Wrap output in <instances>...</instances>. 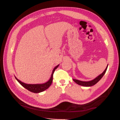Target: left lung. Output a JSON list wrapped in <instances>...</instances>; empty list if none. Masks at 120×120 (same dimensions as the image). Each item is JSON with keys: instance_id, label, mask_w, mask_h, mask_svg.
I'll use <instances>...</instances> for the list:
<instances>
[{"instance_id": "8db88e82", "label": "left lung", "mask_w": 120, "mask_h": 120, "mask_svg": "<svg viewBox=\"0 0 120 120\" xmlns=\"http://www.w3.org/2000/svg\"><path fill=\"white\" fill-rule=\"evenodd\" d=\"M108 65L107 66L106 69H105V71H103V72L102 74H101V75H100L99 76H98L97 78H96L95 79H94L93 80L90 81H88V82H84V81H79L78 80V79H73L74 81L77 83V84L81 85L82 86H93L94 85H95V84L99 82L100 79L102 78V77L104 76V75H105V74L106 73V71L107 70L108 68Z\"/></svg>"}]
</instances>
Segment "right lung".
I'll list each match as a JSON object with an SVG mask.
<instances>
[{"label": "right lung", "instance_id": "1", "mask_svg": "<svg viewBox=\"0 0 120 120\" xmlns=\"http://www.w3.org/2000/svg\"><path fill=\"white\" fill-rule=\"evenodd\" d=\"M59 66V64L57 65V66H56L53 68L52 75H51V77H50L49 80L47 82L44 83H41V84H27V83H25L22 82H21L19 80V79H18L15 77V78L16 79V80L19 82L20 84L22 86H23L24 88L27 89V90H30V92H31L32 93H39L44 91V90H45L47 89H48L50 86L51 85L52 83V82L53 74L54 73V71H55V70Z\"/></svg>", "mask_w": 120, "mask_h": 120}]
</instances>
